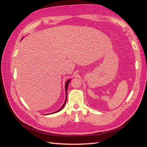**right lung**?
Masks as SVG:
<instances>
[{
    "label": "right lung",
    "instance_id": "obj_1",
    "mask_svg": "<svg viewBox=\"0 0 147 147\" xmlns=\"http://www.w3.org/2000/svg\"><path fill=\"white\" fill-rule=\"evenodd\" d=\"M70 81V80L69 79V80H68L67 82H66V83H65V92H66V98H65V102H64V103L63 105L61 107V108L59 110H58L57 111H56V112H54V113H56V112H59L60 110H61L62 109H63L64 108V105H65V103H66V101H67V91L68 84H69V83Z\"/></svg>",
    "mask_w": 147,
    "mask_h": 147
}]
</instances>
